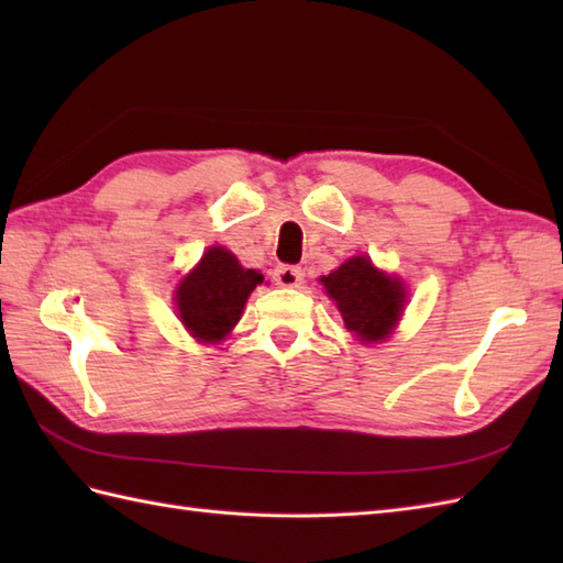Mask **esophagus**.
Returning <instances> with one entry per match:
<instances>
[{
	"mask_svg": "<svg viewBox=\"0 0 563 563\" xmlns=\"http://www.w3.org/2000/svg\"><path fill=\"white\" fill-rule=\"evenodd\" d=\"M273 280L280 285V288H300L305 280V273L297 266H278L273 271Z\"/></svg>",
	"mask_w": 563,
	"mask_h": 563,
	"instance_id": "34e87169",
	"label": "esophagus"
}]
</instances>
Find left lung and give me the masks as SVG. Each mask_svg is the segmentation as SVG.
<instances>
[{
	"label": "left lung",
	"instance_id": "1",
	"mask_svg": "<svg viewBox=\"0 0 563 563\" xmlns=\"http://www.w3.org/2000/svg\"><path fill=\"white\" fill-rule=\"evenodd\" d=\"M331 300H336L345 329L357 339L375 343L385 339L404 312V285L373 266L365 256H353L341 268L321 278Z\"/></svg>",
	"mask_w": 563,
	"mask_h": 563
}]
</instances>
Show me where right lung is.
Listing matches in <instances>:
<instances>
[{
	"mask_svg": "<svg viewBox=\"0 0 563 563\" xmlns=\"http://www.w3.org/2000/svg\"><path fill=\"white\" fill-rule=\"evenodd\" d=\"M263 283L258 271L242 268L224 246H210L198 268L176 290L178 317L200 341H220L242 317L246 297Z\"/></svg>",
	"mask_w": 563,
	"mask_h": 563,
	"instance_id": "1",
	"label": "right lung"
}]
</instances>
